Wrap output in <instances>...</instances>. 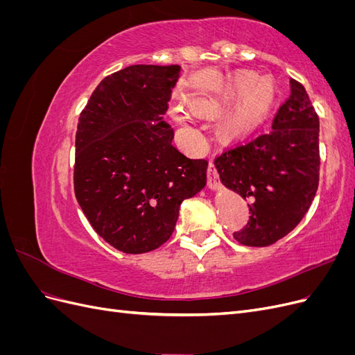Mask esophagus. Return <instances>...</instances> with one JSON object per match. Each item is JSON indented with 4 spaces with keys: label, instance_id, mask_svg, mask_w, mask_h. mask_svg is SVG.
<instances>
[{
    "label": "esophagus",
    "instance_id": "obj_1",
    "mask_svg": "<svg viewBox=\"0 0 355 355\" xmlns=\"http://www.w3.org/2000/svg\"><path fill=\"white\" fill-rule=\"evenodd\" d=\"M207 185L211 191H218L219 189V180H218V171L216 167L210 161L209 168H207Z\"/></svg>",
    "mask_w": 355,
    "mask_h": 355
}]
</instances>
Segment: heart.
I'll return each instance as SVG.
<instances>
[{"label":"heart","instance_id":"1","mask_svg":"<svg viewBox=\"0 0 355 355\" xmlns=\"http://www.w3.org/2000/svg\"><path fill=\"white\" fill-rule=\"evenodd\" d=\"M275 98L277 87L272 78L262 77L256 80V75L252 72H237L223 85L216 98L198 101L196 105L200 111L211 112L239 103L223 120V130L228 135H241L262 120L271 110ZM171 115L179 125L184 127L188 136L196 139L197 133L185 110L175 106Z\"/></svg>","mask_w":355,"mask_h":355}]
</instances>
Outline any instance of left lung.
<instances>
[{"label":"left lung","instance_id":"1","mask_svg":"<svg viewBox=\"0 0 355 355\" xmlns=\"http://www.w3.org/2000/svg\"><path fill=\"white\" fill-rule=\"evenodd\" d=\"M320 121L304 85L290 96L272 127L237 144L214 161L222 184L249 201L252 216L234 232L240 244L271 245L302 220L318 188Z\"/></svg>","mask_w":355,"mask_h":355}]
</instances>
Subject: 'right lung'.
Segmentation results:
<instances>
[{"instance_id":"add662e5","label":"right lung","mask_w":355,"mask_h":355,"mask_svg":"<svg viewBox=\"0 0 355 355\" xmlns=\"http://www.w3.org/2000/svg\"><path fill=\"white\" fill-rule=\"evenodd\" d=\"M180 73L179 65L127 67L101 81L80 115L75 197L93 230L124 253L164 244L182 201L207 184V161L179 153L164 121Z\"/></svg>"}]
</instances>
